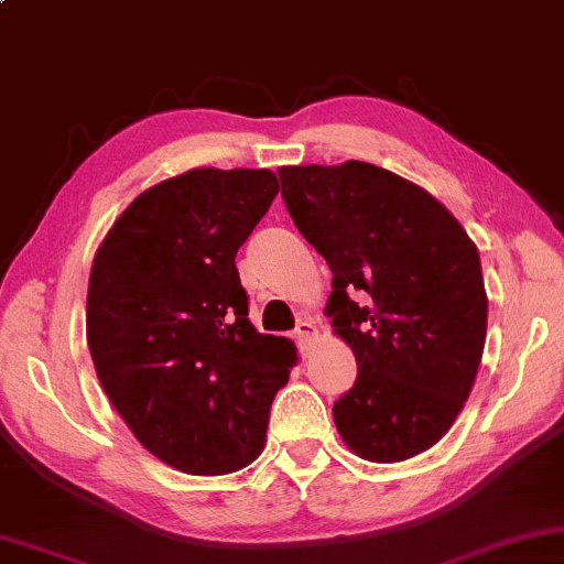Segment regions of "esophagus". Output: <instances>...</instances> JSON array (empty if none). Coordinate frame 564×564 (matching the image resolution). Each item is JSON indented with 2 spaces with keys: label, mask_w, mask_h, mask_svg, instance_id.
<instances>
[{
  "label": "esophagus",
  "mask_w": 564,
  "mask_h": 564,
  "mask_svg": "<svg viewBox=\"0 0 564 564\" xmlns=\"http://www.w3.org/2000/svg\"><path fill=\"white\" fill-rule=\"evenodd\" d=\"M296 337H299V343H304V345H310L312 340H317V327H314V322L312 319H302L296 325Z\"/></svg>",
  "instance_id": "obj_1"
}]
</instances>
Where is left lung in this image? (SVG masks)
Listing matches in <instances>:
<instances>
[{"label":"left lung","mask_w":564,"mask_h":564,"mask_svg":"<svg viewBox=\"0 0 564 564\" xmlns=\"http://www.w3.org/2000/svg\"><path fill=\"white\" fill-rule=\"evenodd\" d=\"M281 195L333 270L327 314L358 364L335 402L345 446L394 464L438 444L475 387L487 335L477 245L423 187L369 162L281 167Z\"/></svg>","instance_id":"8db88e82"}]
</instances>
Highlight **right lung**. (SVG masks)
<instances>
[{
  "mask_svg": "<svg viewBox=\"0 0 564 564\" xmlns=\"http://www.w3.org/2000/svg\"><path fill=\"white\" fill-rule=\"evenodd\" d=\"M281 191L270 170L195 167L133 198L97 247L87 345L147 452L185 475H229L265 446L296 348L247 319L235 265Z\"/></svg>",
  "mask_w": 564,
  "mask_h": 564,
  "instance_id": "obj_1",
  "label": "right lung"
}]
</instances>
